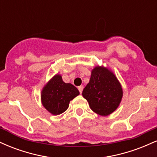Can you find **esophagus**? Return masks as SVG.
Here are the masks:
<instances>
[{
  "mask_svg": "<svg viewBox=\"0 0 157 157\" xmlns=\"http://www.w3.org/2000/svg\"><path fill=\"white\" fill-rule=\"evenodd\" d=\"M78 90H79V91H80V94L82 93V90H83V86H79V87H78Z\"/></svg>",
  "mask_w": 157,
  "mask_h": 157,
  "instance_id": "1",
  "label": "esophagus"
}]
</instances>
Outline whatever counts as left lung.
Returning <instances> with one entry per match:
<instances>
[{"instance_id": "left-lung-1", "label": "left lung", "mask_w": 157, "mask_h": 157, "mask_svg": "<svg viewBox=\"0 0 157 157\" xmlns=\"http://www.w3.org/2000/svg\"><path fill=\"white\" fill-rule=\"evenodd\" d=\"M82 94L94 112L105 117L119 107L123 91L117 77L110 68L97 66L91 70L89 82Z\"/></svg>"}]
</instances>
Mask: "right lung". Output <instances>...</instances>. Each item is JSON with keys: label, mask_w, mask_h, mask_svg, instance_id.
<instances>
[{"label": "right lung", "mask_w": 157, "mask_h": 157, "mask_svg": "<svg viewBox=\"0 0 157 157\" xmlns=\"http://www.w3.org/2000/svg\"><path fill=\"white\" fill-rule=\"evenodd\" d=\"M80 94L78 89L71 83H66L62 76L57 74L44 86L40 99L44 107L52 115L66 111L69 102Z\"/></svg>", "instance_id": "add662e5"}]
</instances>
